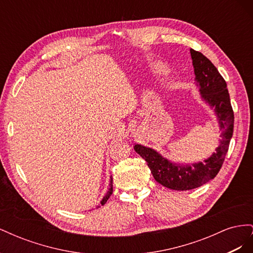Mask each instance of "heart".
<instances>
[{"instance_id":"heart-1","label":"heart","mask_w":253,"mask_h":253,"mask_svg":"<svg viewBox=\"0 0 253 253\" xmlns=\"http://www.w3.org/2000/svg\"><path fill=\"white\" fill-rule=\"evenodd\" d=\"M157 70H158L159 72H164V71H165V68H164L163 66H158V67H157Z\"/></svg>"}]
</instances>
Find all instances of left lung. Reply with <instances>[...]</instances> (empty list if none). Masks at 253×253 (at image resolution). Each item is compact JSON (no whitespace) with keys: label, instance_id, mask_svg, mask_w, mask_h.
Wrapping results in <instances>:
<instances>
[{"label":"left lung","instance_id":"8db88e82","mask_svg":"<svg viewBox=\"0 0 253 253\" xmlns=\"http://www.w3.org/2000/svg\"><path fill=\"white\" fill-rule=\"evenodd\" d=\"M196 85L202 99L214 109L220 129L219 145L204 162L180 165L168 160L158 152L141 144L134 150L147 162L153 177L164 187L176 191H187L201 187L213 179L219 172L233 134L234 114L227 89V83L217 68L202 52L191 48Z\"/></svg>","mask_w":253,"mask_h":253}]
</instances>
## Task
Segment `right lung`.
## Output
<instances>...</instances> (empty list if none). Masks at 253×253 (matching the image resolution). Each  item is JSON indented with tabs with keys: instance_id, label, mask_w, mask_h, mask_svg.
Returning <instances> with one entry per match:
<instances>
[{
	"instance_id": "1",
	"label": "right lung",
	"mask_w": 253,
	"mask_h": 253,
	"mask_svg": "<svg viewBox=\"0 0 253 253\" xmlns=\"http://www.w3.org/2000/svg\"><path fill=\"white\" fill-rule=\"evenodd\" d=\"M110 182H111V183H110V189H109L108 192H106V194L103 196L102 201L100 202V205H101V206H103L106 202H108L110 196H111L112 193H113V178H112V176H111V181H110Z\"/></svg>"
}]
</instances>
